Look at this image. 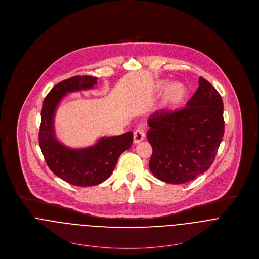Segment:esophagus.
Segmentation results:
<instances>
[{
    "mask_svg": "<svg viewBox=\"0 0 259 259\" xmlns=\"http://www.w3.org/2000/svg\"><path fill=\"white\" fill-rule=\"evenodd\" d=\"M145 138L144 132L142 130H137L134 132V136H133V141L134 143H139L141 141H143Z\"/></svg>",
    "mask_w": 259,
    "mask_h": 259,
    "instance_id": "esophagus-1",
    "label": "esophagus"
}]
</instances>
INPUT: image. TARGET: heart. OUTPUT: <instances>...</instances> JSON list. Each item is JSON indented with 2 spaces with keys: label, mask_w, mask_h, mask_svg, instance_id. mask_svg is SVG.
<instances>
[{
  "label": "heart",
  "mask_w": 259,
  "mask_h": 259,
  "mask_svg": "<svg viewBox=\"0 0 259 259\" xmlns=\"http://www.w3.org/2000/svg\"><path fill=\"white\" fill-rule=\"evenodd\" d=\"M167 85H168L167 80H160L156 83V89L157 91H163ZM187 94H188L187 88L183 84L173 83V84H170L165 90L163 101L166 105L175 106L182 103L186 99Z\"/></svg>",
  "instance_id": "obj_1"
}]
</instances>
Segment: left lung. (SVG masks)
<instances>
[{
	"mask_svg": "<svg viewBox=\"0 0 259 259\" xmlns=\"http://www.w3.org/2000/svg\"><path fill=\"white\" fill-rule=\"evenodd\" d=\"M147 123L151 173L166 183H186L207 171L214 160L225 132L223 99L200 77L185 108L155 112Z\"/></svg>",
	"mask_w": 259,
	"mask_h": 259,
	"instance_id": "8db88e82",
	"label": "left lung"
}]
</instances>
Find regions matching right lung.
<instances>
[{"mask_svg": "<svg viewBox=\"0 0 259 259\" xmlns=\"http://www.w3.org/2000/svg\"><path fill=\"white\" fill-rule=\"evenodd\" d=\"M97 78L74 76L55 85L47 95L41 110L38 134L39 146L49 169L62 180L75 186L87 187L102 183L113 173L119 155L133 143V133L101 138L86 148H70L57 141L54 132V115L63 97L71 92L92 89Z\"/></svg>", "mask_w": 259, "mask_h": 259, "instance_id": "right-lung-1", "label": "right lung"}]
</instances>
